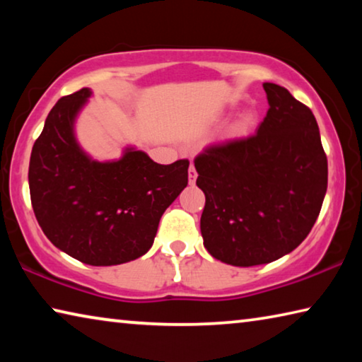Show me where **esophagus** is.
<instances>
[{
  "instance_id": "1",
  "label": "esophagus",
  "mask_w": 362,
  "mask_h": 362,
  "mask_svg": "<svg viewBox=\"0 0 362 362\" xmlns=\"http://www.w3.org/2000/svg\"><path fill=\"white\" fill-rule=\"evenodd\" d=\"M196 177H198V173H196V169H194L193 164H189V168H188V182H189V185H194Z\"/></svg>"
}]
</instances>
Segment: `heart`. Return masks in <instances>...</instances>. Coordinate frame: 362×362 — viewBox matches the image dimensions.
Listing matches in <instances>:
<instances>
[{
    "mask_svg": "<svg viewBox=\"0 0 362 362\" xmlns=\"http://www.w3.org/2000/svg\"><path fill=\"white\" fill-rule=\"evenodd\" d=\"M250 122H252V116L244 115L243 118L236 122V126L233 127V134H235V136H243V134H246Z\"/></svg>",
    "mask_w": 362,
    "mask_h": 362,
    "instance_id": "1",
    "label": "heart"
}]
</instances>
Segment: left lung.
<instances>
[{"label": "left lung", "mask_w": 362, "mask_h": 362, "mask_svg": "<svg viewBox=\"0 0 362 362\" xmlns=\"http://www.w3.org/2000/svg\"><path fill=\"white\" fill-rule=\"evenodd\" d=\"M267 116L257 134L211 145L194 158L206 194L204 247L233 267L292 252L313 228L327 189V158L311 110L286 88L263 83Z\"/></svg>", "instance_id": "obj_1"}]
</instances>
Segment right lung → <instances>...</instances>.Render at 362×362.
Wrapping results in <instances>:
<instances>
[{
  "label": "right lung",
  "instance_id": "obj_1",
  "mask_svg": "<svg viewBox=\"0 0 362 362\" xmlns=\"http://www.w3.org/2000/svg\"><path fill=\"white\" fill-rule=\"evenodd\" d=\"M90 94L83 88L49 112L30 156V198L54 246L86 265L112 267L148 252L159 218L187 187L189 163L158 164L132 146L95 161L75 136Z\"/></svg>",
  "mask_w": 362,
  "mask_h": 362
}]
</instances>
